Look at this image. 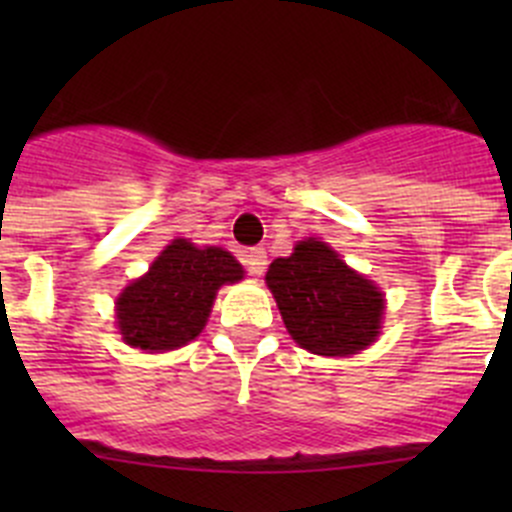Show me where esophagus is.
I'll use <instances>...</instances> for the list:
<instances>
[{"label":"esophagus","instance_id":"esophagus-1","mask_svg":"<svg viewBox=\"0 0 512 512\" xmlns=\"http://www.w3.org/2000/svg\"><path fill=\"white\" fill-rule=\"evenodd\" d=\"M242 262H245L247 272L257 277V275H262V272H265L267 252L262 250V247H250V250L242 252Z\"/></svg>","mask_w":512,"mask_h":512}]
</instances>
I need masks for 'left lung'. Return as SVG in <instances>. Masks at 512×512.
<instances>
[{"label":"left lung","instance_id":"left-lung-1","mask_svg":"<svg viewBox=\"0 0 512 512\" xmlns=\"http://www.w3.org/2000/svg\"><path fill=\"white\" fill-rule=\"evenodd\" d=\"M265 280L287 332L307 352L356 354L379 334L384 314L379 287L314 237L299 242L289 257H277Z\"/></svg>","mask_w":512,"mask_h":512}]
</instances>
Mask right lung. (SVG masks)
<instances>
[{"label":"right lung","instance_id":"right-lung-1","mask_svg":"<svg viewBox=\"0 0 512 512\" xmlns=\"http://www.w3.org/2000/svg\"><path fill=\"white\" fill-rule=\"evenodd\" d=\"M242 280V267L223 247L173 240L148 275L116 299L123 339L143 352H170L193 342L210 317L215 292Z\"/></svg>","mask_w":512,"mask_h":512}]
</instances>
